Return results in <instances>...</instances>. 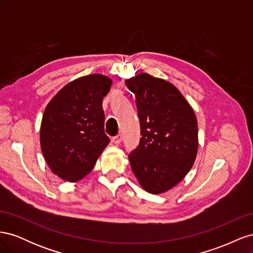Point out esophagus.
Segmentation results:
<instances>
[{"mask_svg":"<svg viewBox=\"0 0 253 253\" xmlns=\"http://www.w3.org/2000/svg\"><path fill=\"white\" fill-rule=\"evenodd\" d=\"M112 141L115 143V144H119L121 141H122V135L121 134H118L117 136H114L112 138Z\"/></svg>","mask_w":253,"mask_h":253,"instance_id":"34e87169","label":"esophagus"}]
</instances>
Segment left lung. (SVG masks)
Listing matches in <instances>:
<instances>
[{
	"instance_id": "obj_1",
	"label": "left lung",
	"mask_w": 253,
	"mask_h": 253,
	"mask_svg": "<svg viewBox=\"0 0 253 253\" xmlns=\"http://www.w3.org/2000/svg\"><path fill=\"white\" fill-rule=\"evenodd\" d=\"M140 120L139 145L128 155L133 173L152 194L169 191L189 173L197 155L193 109L172 83L141 73L126 80Z\"/></svg>"
}]
</instances>
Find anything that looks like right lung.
I'll use <instances>...</instances> for the list:
<instances>
[{
	"mask_svg": "<svg viewBox=\"0 0 253 253\" xmlns=\"http://www.w3.org/2000/svg\"><path fill=\"white\" fill-rule=\"evenodd\" d=\"M112 82L100 74L84 76L67 83L45 108L41 150L50 170L65 181L86 176L110 142L102 100Z\"/></svg>",
	"mask_w": 253,
	"mask_h": 253,
	"instance_id": "obj_1",
	"label": "right lung"
}]
</instances>
